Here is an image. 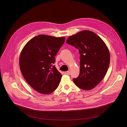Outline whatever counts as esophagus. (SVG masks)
<instances>
[{"instance_id": "1", "label": "esophagus", "mask_w": 127, "mask_h": 127, "mask_svg": "<svg viewBox=\"0 0 127 127\" xmlns=\"http://www.w3.org/2000/svg\"><path fill=\"white\" fill-rule=\"evenodd\" d=\"M65 74H66V75H70V72L69 71H66L65 72Z\"/></svg>"}]
</instances>
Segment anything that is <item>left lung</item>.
Wrapping results in <instances>:
<instances>
[{
	"mask_svg": "<svg viewBox=\"0 0 127 127\" xmlns=\"http://www.w3.org/2000/svg\"><path fill=\"white\" fill-rule=\"evenodd\" d=\"M66 43L79 50L80 73L73 79L79 88L91 90L104 78L110 65V54L103 40L95 32L85 30L69 37Z\"/></svg>",
	"mask_w": 127,
	"mask_h": 127,
	"instance_id": "1",
	"label": "left lung"
}]
</instances>
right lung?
<instances>
[{"instance_id": "obj_1", "label": "right lung", "mask_w": 127, "mask_h": 127, "mask_svg": "<svg viewBox=\"0 0 127 127\" xmlns=\"http://www.w3.org/2000/svg\"><path fill=\"white\" fill-rule=\"evenodd\" d=\"M65 40V37L40 34L30 40L21 52L22 73L28 83L39 93L50 94L59 84L62 75L53 64Z\"/></svg>"}]
</instances>
